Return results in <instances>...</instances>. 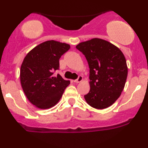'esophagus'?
<instances>
[{
	"label": "esophagus",
	"instance_id": "34e87169",
	"mask_svg": "<svg viewBox=\"0 0 148 148\" xmlns=\"http://www.w3.org/2000/svg\"><path fill=\"white\" fill-rule=\"evenodd\" d=\"M82 80H83V76H79L78 79L74 80V83H79V82H81V81H82Z\"/></svg>",
	"mask_w": 148,
	"mask_h": 148
}]
</instances>
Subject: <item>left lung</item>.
<instances>
[{
  "mask_svg": "<svg viewBox=\"0 0 148 148\" xmlns=\"http://www.w3.org/2000/svg\"><path fill=\"white\" fill-rule=\"evenodd\" d=\"M76 48L85 56L90 68V90L84 95L86 102L97 109L111 106L121 95L127 77L123 52L99 38L81 42Z\"/></svg>",
  "mask_w": 148,
  "mask_h": 148,
  "instance_id": "left-lung-1",
  "label": "left lung"
}]
</instances>
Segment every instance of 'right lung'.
Returning a JSON list of instances; mask_svg holds the SVG:
<instances>
[{
	"mask_svg": "<svg viewBox=\"0 0 148 148\" xmlns=\"http://www.w3.org/2000/svg\"><path fill=\"white\" fill-rule=\"evenodd\" d=\"M69 49L67 44L49 40L37 45L25 57L20 69L21 84L25 96L37 108L55 106L70 84L60 74L53 76L60 67L61 56Z\"/></svg>",
	"mask_w": 148,
	"mask_h": 148,
	"instance_id": "1",
	"label": "right lung"
}]
</instances>
